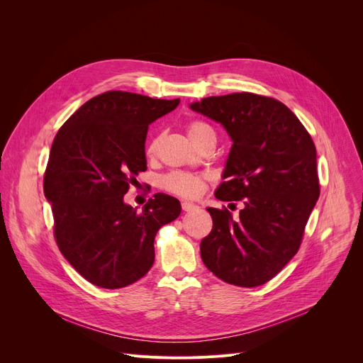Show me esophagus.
<instances>
[{"instance_id":"34e87169","label":"esophagus","mask_w":363,"mask_h":363,"mask_svg":"<svg viewBox=\"0 0 363 363\" xmlns=\"http://www.w3.org/2000/svg\"><path fill=\"white\" fill-rule=\"evenodd\" d=\"M181 207H182L184 212H193V211H197V208H199V206L189 203V201H182Z\"/></svg>"}]
</instances>
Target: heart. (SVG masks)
Instances as JSON below:
<instances>
[{
    "label": "heart",
    "mask_w": 363,
    "mask_h": 363,
    "mask_svg": "<svg viewBox=\"0 0 363 363\" xmlns=\"http://www.w3.org/2000/svg\"><path fill=\"white\" fill-rule=\"evenodd\" d=\"M186 133L189 140L194 143V145L206 141V140H216L215 129L208 125L206 121L201 119H191L186 123ZM160 137L152 135L145 144V156L152 159L157 155ZM207 177L203 174H193V172H184V170H174L169 172L167 175L163 177L162 184L166 191L185 197V199H194L197 197L204 186Z\"/></svg>",
    "instance_id": "1"
}]
</instances>
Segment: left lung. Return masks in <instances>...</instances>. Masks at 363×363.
<instances>
[{
	"label": "left lung",
	"mask_w": 363,
	"mask_h": 363,
	"mask_svg": "<svg viewBox=\"0 0 363 363\" xmlns=\"http://www.w3.org/2000/svg\"><path fill=\"white\" fill-rule=\"evenodd\" d=\"M191 108L234 141L216 199L244 203L235 219L225 206L207 208L213 228L201 240V259L228 284L259 287L298 252L319 199L313 140L287 106L264 95L207 97Z\"/></svg>",
	"instance_id": "1"
}]
</instances>
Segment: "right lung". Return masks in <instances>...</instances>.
I'll return each mask as SVG.
<instances>
[{
	"mask_svg": "<svg viewBox=\"0 0 363 363\" xmlns=\"http://www.w3.org/2000/svg\"><path fill=\"white\" fill-rule=\"evenodd\" d=\"M125 91L91 99L63 123L44 174L54 238L62 255L86 281L116 290L143 278L155 263V238L175 220L181 204L155 194L143 212L123 203L135 177L147 169L148 125L177 108Z\"/></svg>",
	"mask_w": 363,
	"mask_h": 363,
	"instance_id": "add662e5",
	"label": "right lung"
}]
</instances>
